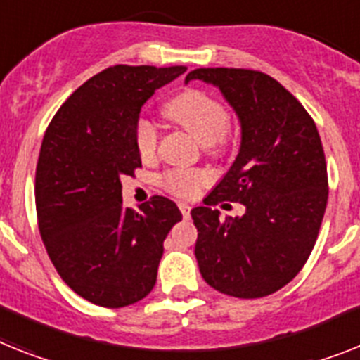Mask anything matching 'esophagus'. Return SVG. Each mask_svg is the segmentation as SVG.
I'll return each mask as SVG.
<instances>
[{
    "label": "esophagus",
    "instance_id": "1",
    "mask_svg": "<svg viewBox=\"0 0 360 360\" xmlns=\"http://www.w3.org/2000/svg\"><path fill=\"white\" fill-rule=\"evenodd\" d=\"M179 210H181V214H183V217H185V219H188L190 217V207L186 203H179Z\"/></svg>",
    "mask_w": 360,
    "mask_h": 360
}]
</instances>
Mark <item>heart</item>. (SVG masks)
Returning a JSON list of instances; mask_svg holds the SVG:
<instances>
[{
    "label": "heart",
    "instance_id": "1",
    "mask_svg": "<svg viewBox=\"0 0 360 360\" xmlns=\"http://www.w3.org/2000/svg\"><path fill=\"white\" fill-rule=\"evenodd\" d=\"M166 117L183 128L190 137L208 150L217 152L226 143V126H229V111L216 96L208 95L199 89H186L166 102ZM159 134L150 120H139L135 128V144L141 157L148 159L157 150ZM208 183V175L203 172L172 170L162 175V186L168 192L179 198H192Z\"/></svg>",
    "mask_w": 360,
    "mask_h": 360
}]
</instances>
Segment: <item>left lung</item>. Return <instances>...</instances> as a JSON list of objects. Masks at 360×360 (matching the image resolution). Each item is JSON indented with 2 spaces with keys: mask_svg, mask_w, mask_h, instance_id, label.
I'll return each instance as SVG.
<instances>
[{
  "mask_svg": "<svg viewBox=\"0 0 360 360\" xmlns=\"http://www.w3.org/2000/svg\"><path fill=\"white\" fill-rule=\"evenodd\" d=\"M216 86L241 126L236 161L192 208L195 258L205 282L236 298L282 289L309 258L328 205V168L319 129L280 82L250 69L201 68L185 82ZM219 200L246 205L241 218L219 217Z\"/></svg>",
  "mask_w": 360,
  "mask_h": 360,
  "instance_id": "8db88e82",
  "label": "left lung"
}]
</instances>
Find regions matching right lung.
Segmentation results:
<instances>
[{"instance_id": "add662e5", "label": "right lung", "mask_w": 360, "mask_h": 360, "mask_svg": "<svg viewBox=\"0 0 360 360\" xmlns=\"http://www.w3.org/2000/svg\"><path fill=\"white\" fill-rule=\"evenodd\" d=\"M185 65H113L63 102L44 135L36 166V214L54 269L72 291L102 307H124L152 291L162 241L183 219L153 195L122 205L124 175L141 168L135 128L155 89Z\"/></svg>"}]
</instances>
